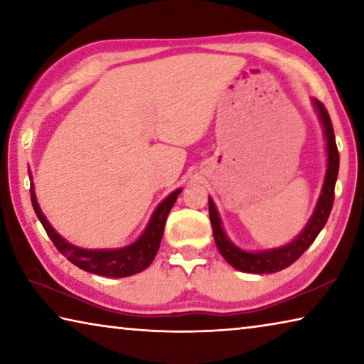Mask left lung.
<instances>
[{"mask_svg":"<svg viewBox=\"0 0 364 364\" xmlns=\"http://www.w3.org/2000/svg\"><path fill=\"white\" fill-rule=\"evenodd\" d=\"M313 106L316 109L319 122H321L324 130L328 167H326L324 183L321 188V194L318 197L315 212H313L310 220H308V223L305 225L304 230L300 231L299 236L294 237V241L287 242L286 245H281V247L257 252H249L237 247V245L226 236L217 207H215L213 200L208 197V215H210L215 244H217L220 254L223 255L225 260L230 263L232 268L244 271V273L267 274L276 273V271L291 267V264L313 244V241H315L319 231L323 230L326 221L329 218L332 204H334V186L338 175V151L336 144L334 128H332V122L329 119L328 110H326V107L318 100H313Z\"/></svg>","mask_w":364,"mask_h":364,"instance_id":"1","label":"left lung"}]
</instances>
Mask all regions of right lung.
I'll list each match as a JSON object with an SVG mask.
<instances>
[{
	"label": "right lung",
	"instance_id": "1",
	"mask_svg": "<svg viewBox=\"0 0 364 364\" xmlns=\"http://www.w3.org/2000/svg\"><path fill=\"white\" fill-rule=\"evenodd\" d=\"M28 175L32 173L28 171ZM181 191L183 189H176L165 197L154 210L143 234L134 242L119 249H82L65 241L43 215L38 202H36L33 183L30 186V197H32V205L36 217L41 221L49 239L67 260L83 271H88V273L107 276V278H127V276L141 273L152 263L160 247V241H162L165 221H167L171 207H173Z\"/></svg>",
	"mask_w": 364,
	"mask_h": 364
}]
</instances>
